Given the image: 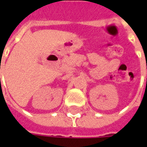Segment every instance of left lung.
<instances>
[{
    "mask_svg": "<svg viewBox=\"0 0 147 147\" xmlns=\"http://www.w3.org/2000/svg\"><path fill=\"white\" fill-rule=\"evenodd\" d=\"M146 83H147V78H146Z\"/></svg>",
    "mask_w": 147,
    "mask_h": 147,
    "instance_id": "left-lung-1",
    "label": "left lung"
}]
</instances>
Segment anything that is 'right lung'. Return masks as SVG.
Instances as JSON below:
<instances>
[{"label":"right lung","mask_w":147,"mask_h":147,"mask_svg":"<svg viewBox=\"0 0 147 147\" xmlns=\"http://www.w3.org/2000/svg\"><path fill=\"white\" fill-rule=\"evenodd\" d=\"M0 80H1V79H0Z\"/></svg>","instance_id":"add662e5"}]
</instances>
